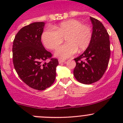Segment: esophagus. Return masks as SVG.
<instances>
[{
    "label": "esophagus",
    "instance_id": "34e87169",
    "mask_svg": "<svg viewBox=\"0 0 123 123\" xmlns=\"http://www.w3.org/2000/svg\"><path fill=\"white\" fill-rule=\"evenodd\" d=\"M65 62V60H62V59H59L58 60V62H59L60 64L61 63H64Z\"/></svg>",
    "mask_w": 123,
    "mask_h": 123
}]
</instances>
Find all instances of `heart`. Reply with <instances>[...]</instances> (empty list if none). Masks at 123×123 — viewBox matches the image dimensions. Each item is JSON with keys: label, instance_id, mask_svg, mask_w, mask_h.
<instances>
[{"label": "heart", "instance_id": "heart-1", "mask_svg": "<svg viewBox=\"0 0 123 123\" xmlns=\"http://www.w3.org/2000/svg\"><path fill=\"white\" fill-rule=\"evenodd\" d=\"M45 29L41 36L42 43L47 49L55 50L65 38L67 44L60 47L55 55L62 59L69 58L77 50L83 51L91 44L92 37L91 28L76 19H69L54 27Z\"/></svg>", "mask_w": 123, "mask_h": 123}]
</instances>
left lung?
Instances as JSON below:
<instances>
[{"label": "left lung", "mask_w": 123, "mask_h": 123, "mask_svg": "<svg viewBox=\"0 0 123 123\" xmlns=\"http://www.w3.org/2000/svg\"><path fill=\"white\" fill-rule=\"evenodd\" d=\"M92 37L83 54L74 58L76 65L73 71L78 81L91 84L101 79L105 73L110 56V37L103 24L92 17Z\"/></svg>", "instance_id": "1"}]
</instances>
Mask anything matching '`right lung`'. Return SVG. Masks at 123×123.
Instances as JSON below:
<instances>
[{"label": "right lung", "mask_w": 123, "mask_h": 123, "mask_svg": "<svg viewBox=\"0 0 123 123\" xmlns=\"http://www.w3.org/2000/svg\"><path fill=\"white\" fill-rule=\"evenodd\" d=\"M44 22L32 23L21 28L13 43L14 68L21 79L34 89L43 91L51 86L56 78V58L45 49L41 42ZM49 59V62H45Z\"/></svg>", "instance_id": "obj_1"}]
</instances>
